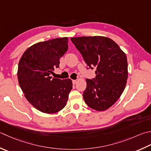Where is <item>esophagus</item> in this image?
<instances>
[{
  "instance_id": "34e87169",
  "label": "esophagus",
  "mask_w": 151,
  "mask_h": 151,
  "mask_svg": "<svg viewBox=\"0 0 151 151\" xmlns=\"http://www.w3.org/2000/svg\"><path fill=\"white\" fill-rule=\"evenodd\" d=\"M72 82L73 84H75L76 83V82H77V81H76V80H73Z\"/></svg>"
}]
</instances>
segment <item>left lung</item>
<instances>
[{"instance_id": "obj_1", "label": "left lung", "mask_w": 151, "mask_h": 151, "mask_svg": "<svg viewBox=\"0 0 151 151\" xmlns=\"http://www.w3.org/2000/svg\"><path fill=\"white\" fill-rule=\"evenodd\" d=\"M95 78L86 81L83 97L88 106L103 111L111 107L124 90L128 79L127 58L112 39L101 36L70 38Z\"/></svg>"}]
</instances>
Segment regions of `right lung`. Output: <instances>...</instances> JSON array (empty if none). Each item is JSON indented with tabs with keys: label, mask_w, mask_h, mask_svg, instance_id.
Listing matches in <instances>:
<instances>
[{
	"label": "right lung",
	"mask_w": 151,
	"mask_h": 151,
	"mask_svg": "<svg viewBox=\"0 0 151 151\" xmlns=\"http://www.w3.org/2000/svg\"><path fill=\"white\" fill-rule=\"evenodd\" d=\"M68 49V38H57L29 47L21 58L17 78L27 101L44 113H55L66 105L73 88L71 80L52 78L60 59Z\"/></svg>",
	"instance_id": "obj_1"
}]
</instances>
